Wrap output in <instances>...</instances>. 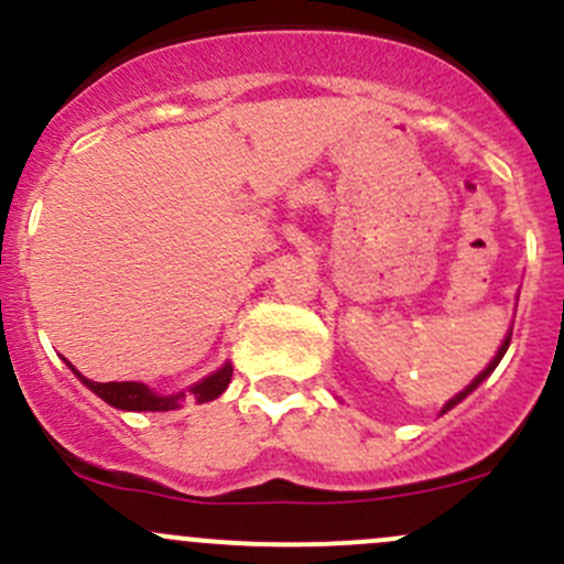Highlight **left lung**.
<instances>
[{"label":"left lung","instance_id":"8db88e82","mask_svg":"<svg viewBox=\"0 0 564 564\" xmlns=\"http://www.w3.org/2000/svg\"><path fill=\"white\" fill-rule=\"evenodd\" d=\"M508 344H511V333H508V336H506V341H502V347L498 349V355H495V360H492V362H489V366H487V368H484V371H481V373H478V377H476L474 381H470V384H468V387H465V390H463V392H459V395H454V398H452V401L444 405V411H449V409H452V405H457L459 401H463V398H465V395H470V392H474V390H476V387H478V384H481V381H484V379H487V377H489V373H492V371H495V368H498V362L502 360V355H506Z\"/></svg>","mask_w":564,"mask_h":564}]
</instances>
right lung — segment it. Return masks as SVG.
Listing matches in <instances>:
<instances>
[{"label": "right lung", "instance_id": "add662e5", "mask_svg": "<svg viewBox=\"0 0 564 564\" xmlns=\"http://www.w3.org/2000/svg\"><path fill=\"white\" fill-rule=\"evenodd\" d=\"M72 371H75V368H72ZM77 377H80L83 384L90 387L101 401L115 405V409H126V411H172L177 409L180 398H183V392H180V395H155L153 390H148V387L139 384V381H90L83 377V373H77ZM231 377H234V368L226 362L220 371H215L212 377L198 381V384H193L191 395L196 398L198 403L215 401L217 395H223V390H226Z\"/></svg>", "mask_w": 564, "mask_h": 564}]
</instances>
